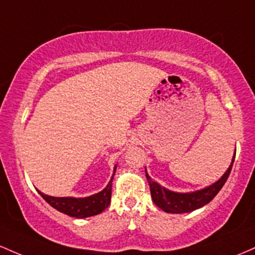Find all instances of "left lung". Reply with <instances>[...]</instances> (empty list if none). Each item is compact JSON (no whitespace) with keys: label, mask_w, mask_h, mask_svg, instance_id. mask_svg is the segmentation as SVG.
I'll use <instances>...</instances> for the list:
<instances>
[{"label":"left lung","mask_w":255,"mask_h":255,"mask_svg":"<svg viewBox=\"0 0 255 255\" xmlns=\"http://www.w3.org/2000/svg\"><path fill=\"white\" fill-rule=\"evenodd\" d=\"M235 155L236 151L234 154L231 165L229 166L227 172L223 174V177L219 181L208 185L205 189L191 191V193H176V191L166 189V188L161 187L159 183L154 182L148 176L147 171H145V177H147V181L149 183L153 202L159 208H161L162 211L167 213H188L207 205L208 202L212 201L213 197L219 193V190L222 189L223 185L227 182L229 174L231 172V167H233Z\"/></svg>","instance_id":"left-lung-1"}]
</instances>
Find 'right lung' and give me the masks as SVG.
<instances>
[{
	"instance_id": "right-lung-1",
	"label": "right lung",
	"mask_w": 255,
	"mask_h": 255,
	"mask_svg": "<svg viewBox=\"0 0 255 255\" xmlns=\"http://www.w3.org/2000/svg\"><path fill=\"white\" fill-rule=\"evenodd\" d=\"M117 166H114V172L111 181L106 185V188L100 193L94 194V195L88 197H55L43 194L38 190L45 201L49 204L51 207L58 210L59 212L67 214L74 218H87V217L96 216V214L104 212L108 207L111 202V196H112V181L114 173H116Z\"/></svg>"
}]
</instances>
